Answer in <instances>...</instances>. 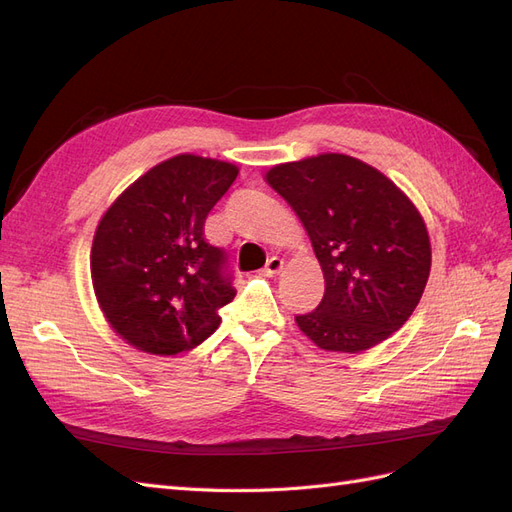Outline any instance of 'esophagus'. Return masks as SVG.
Segmentation results:
<instances>
[{
	"instance_id": "34e87169",
	"label": "esophagus",
	"mask_w": 512,
	"mask_h": 512,
	"mask_svg": "<svg viewBox=\"0 0 512 512\" xmlns=\"http://www.w3.org/2000/svg\"><path fill=\"white\" fill-rule=\"evenodd\" d=\"M282 269H284V260H282V258H277V256H273V258H269V260H267L265 275H269V277H273V275H280V273H282Z\"/></svg>"
}]
</instances>
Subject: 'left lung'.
Segmentation results:
<instances>
[{
    "label": "left lung",
    "instance_id": "8db88e82",
    "mask_svg": "<svg viewBox=\"0 0 512 512\" xmlns=\"http://www.w3.org/2000/svg\"><path fill=\"white\" fill-rule=\"evenodd\" d=\"M265 181L297 213L324 275V297L297 327L329 352L356 354L412 316L431 271L421 211L397 185L346 153L269 168Z\"/></svg>",
    "mask_w": 512,
    "mask_h": 512
}]
</instances>
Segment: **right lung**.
Here are the masks:
<instances>
[{
    "instance_id": "1",
    "label": "right lung",
    "mask_w": 512,
    "mask_h": 512,
    "mask_svg": "<svg viewBox=\"0 0 512 512\" xmlns=\"http://www.w3.org/2000/svg\"><path fill=\"white\" fill-rule=\"evenodd\" d=\"M237 175L230 162L179 153L149 168L104 211L91 243V284L123 342L170 356L220 327L218 309L237 290L203 226Z\"/></svg>"
}]
</instances>
